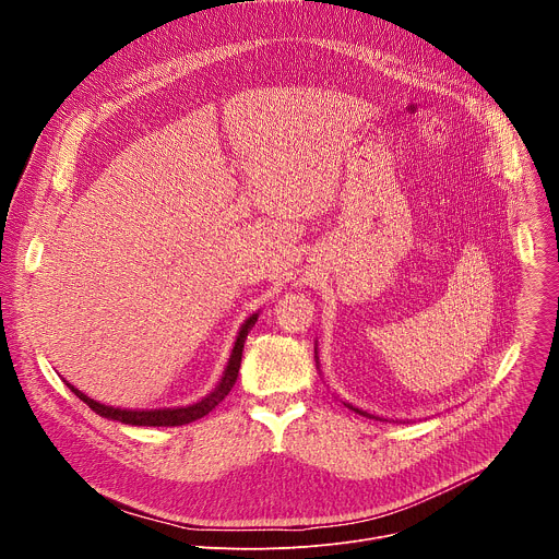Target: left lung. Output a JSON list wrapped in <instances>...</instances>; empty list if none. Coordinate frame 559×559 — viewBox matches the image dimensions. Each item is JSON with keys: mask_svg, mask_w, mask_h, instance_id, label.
Here are the masks:
<instances>
[{"mask_svg": "<svg viewBox=\"0 0 559 559\" xmlns=\"http://www.w3.org/2000/svg\"><path fill=\"white\" fill-rule=\"evenodd\" d=\"M352 409H354V412H356V414H362V416H367V414H365V412H360V409H356V407H352Z\"/></svg>", "mask_w": 559, "mask_h": 559, "instance_id": "8db88e82", "label": "left lung"}]
</instances>
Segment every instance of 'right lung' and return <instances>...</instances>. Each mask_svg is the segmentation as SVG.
Returning <instances> with one entry per match:
<instances>
[{"label":"right lung","mask_w":559,"mask_h":559,"mask_svg":"<svg viewBox=\"0 0 559 559\" xmlns=\"http://www.w3.org/2000/svg\"><path fill=\"white\" fill-rule=\"evenodd\" d=\"M259 321V313H252L246 325L241 328V332H238L236 336V343H234V349H231V356L227 360V367L218 380V384L203 397V401L194 403V405H188V407H164V409H121V407H110V405H102L97 401H93V397H88L86 393H82L79 389H74L72 384L70 391H74V395L79 397V401H84L93 412H97L99 416L104 418H110V420H119V423H126V425H136V427H179V425H188V423H194L203 416H207L223 397L229 393V389L234 386L236 378H238V369H241V356H243V345H246V338L250 334V330L254 328V323Z\"/></svg>","instance_id":"obj_1"}]
</instances>
